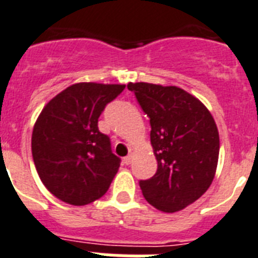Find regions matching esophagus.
<instances>
[{
	"label": "esophagus",
	"instance_id": "obj_1",
	"mask_svg": "<svg viewBox=\"0 0 258 258\" xmlns=\"http://www.w3.org/2000/svg\"><path fill=\"white\" fill-rule=\"evenodd\" d=\"M123 162H124L125 165H130V164L133 162V156H131V155L125 156L124 159H123Z\"/></svg>",
	"mask_w": 258,
	"mask_h": 258
}]
</instances>
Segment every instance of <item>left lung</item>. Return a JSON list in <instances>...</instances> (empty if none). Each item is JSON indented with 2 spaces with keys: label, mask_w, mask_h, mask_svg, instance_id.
<instances>
[{
  "label": "left lung",
  "mask_w": 258,
  "mask_h": 258,
  "mask_svg": "<svg viewBox=\"0 0 258 258\" xmlns=\"http://www.w3.org/2000/svg\"><path fill=\"white\" fill-rule=\"evenodd\" d=\"M127 88L149 116L157 160L155 176L140 181L143 196L162 213H177L213 183L220 147L216 123L206 106L178 86L130 82Z\"/></svg>",
  "instance_id": "1"
}]
</instances>
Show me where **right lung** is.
Here are the masks:
<instances>
[{
  "label": "right lung",
  "mask_w": 258,
  "mask_h": 258,
  "mask_svg": "<svg viewBox=\"0 0 258 258\" xmlns=\"http://www.w3.org/2000/svg\"><path fill=\"white\" fill-rule=\"evenodd\" d=\"M120 84L79 82L43 107L31 138L32 159L43 185L73 206L105 194L120 166L109 136L99 133L105 106L123 92Z\"/></svg>",
  "instance_id": "right-lung-1"
}]
</instances>
